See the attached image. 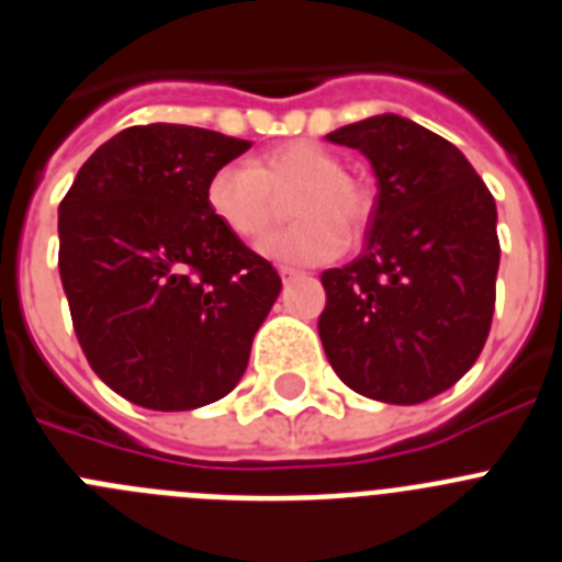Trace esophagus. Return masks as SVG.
I'll list each match as a JSON object with an SVG mask.
<instances>
[{"mask_svg":"<svg viewBox=\"0 0 562 562\" xmlns=\"http://www.w3.org/2000/svg\"><path fill=\"white\" fill-rule=\"evenodd\" d=\"M278 276H281V281H292V278L301 276V270H292V267H278Z\"/></svg>","mask_w":562,"mask_h":562,"instance_id":"1","label":"esophagus"}]
</instances>
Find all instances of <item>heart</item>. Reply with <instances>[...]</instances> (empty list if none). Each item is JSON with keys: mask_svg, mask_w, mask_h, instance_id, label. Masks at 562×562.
I'll return each instance as SVG.
<instances>
[{"mask_svg": "<svg viewBox=\"0 0 562 562\" xmlns=\"http://www.w3.org/2000/svg\"><path fill=\"white\" fill-rule=\"evenodd\" d=\"M286 193L292 225L261 250L292 265H324L346 250V231L366 220V196L342 173V162L312 140L276 146L256 162H227L211 173L205 200L213 220L241 241L265 236L276 216L272 193Z\"/></svg>", "mask_w": 562, "mask_h": 562, "instance_id": "b5f03b06", "label": "heart"}]
</instances>
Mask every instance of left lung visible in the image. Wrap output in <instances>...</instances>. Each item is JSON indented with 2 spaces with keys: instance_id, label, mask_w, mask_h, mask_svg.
I'll return each instance as SVG.
<instances>
[{
  "instance_id": "obj_1",
  "label": "left lung",
  "mask_w": 562,
  "mask_h": 562,
  "mask_svg": "<svg viewBox=\"0 0 562 562\" xmlns=\"http://www.w3.org/2000/svg\"><path fill=\"white\" fill-rule=\"evenodd\" d=\"M369 157L376 202L366 250L321 276L317 331L349 389L416 405L473 369L495 310V200L464 154L400 114L326 134Z\"/></svg>"
}]
</instances>
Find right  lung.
<instances>
[{"label":"right lung","mask_w":562,"mask_h":562,"mask_svg":"<svg viewBox=\"0 0 562 562\" xmlns=\"http://www.w3.org/2000/svg\"><path fill=\"white\" fill-rule=\"evenodd\" d=\"M247 148L180 123L123 128L58 205V272L78 342L134 405L202 408L245 374L281 278L213 220L205 186Z\"/></svg>","instance_id":"right-lung-1"}]
</instances>
